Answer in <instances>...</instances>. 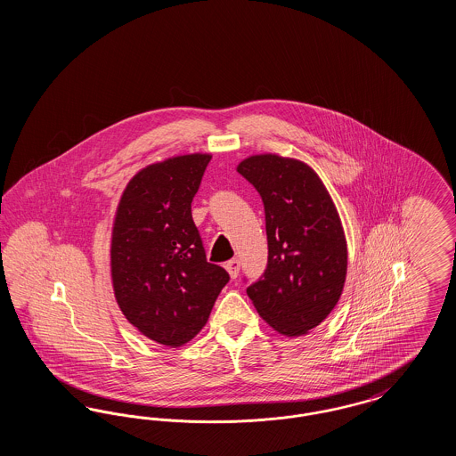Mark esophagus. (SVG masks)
Wrapping results in <instances>:
<instances>
[{
  "instance_id": "obj_1",
  "label": "esophagus",
  "mask_w": 456,
  "mask_h": 456,
  "mask_svg": "<svg viewBox=\"0 0 456 456\" xmlns=\"http://www.w3.org/2000/svg\"><path fill=\"white\" fill-rule=\"evenodd\" d=\"M225 270L229 272V275H231L232 279H236L239 275V270H240V261H239L238 258L227 261V263H225Z\"/></svg>"
}]
</instances>
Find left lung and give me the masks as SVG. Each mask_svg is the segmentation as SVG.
I'll use <instances>...</instances> for the list:
<instances>
[{"mask_svg": "<svg viewBox=\"0 0 456 456\" xmlns=\"http://www.w3.org/2000/svg\"><path fill=\"white\" fill-rule=\"evenodd\" d=\"M238 173L260 193L268 238L266 268L246 292L268 325L299 337L320 325L342 296V222L322 179L304 162L253 155Z\"/></svg>", "mask_w": 456, "mask_h": 456, "instance_id": "left-lung-1", "label": "left lung"}]
</instances>
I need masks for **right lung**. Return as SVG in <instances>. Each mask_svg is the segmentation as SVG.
Returning a JSON list of instances; mask_svg holds the SVG:
<instances>
[{
	"mask_svg": "<svg viewBox=\"0 0 456 456\" xmlns=\"http://www.w3.org/2000/svg\"><path fill=\"white\" fill-rule=\"evenodd\" d=\"M212 155L152 164L121 196L110 275L123 314L153 342L181 347L205 326L229 273L207 261L191 201Z\"/></svg>",
	"mask_w": 456,
	"mask_h": 456,
	"instance_id": "1",
	"label": "right lung"
}]
</instances>
